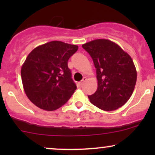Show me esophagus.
Segmentation results:
<instances>
[{"mask_svg": "<svg viewBox=\"0 0 155 155\" xmlns=\"http://www.w3.org/2000/svg\"><path fill=\"white\" fill-rule=\"evenodd\" d=\"M86 81H87V78H86V77H84L83 79L81 80V81H79V83H78V85H79V87H81V86H82V85H83V84Z\"/></svg>", "mask_w": 155, "mask_h": 155, "instance_id": "34e87169", "label": "esophagus"}]
</instances>
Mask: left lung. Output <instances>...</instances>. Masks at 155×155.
Masks as SVG:
<instances>
[{"label":"left lung","mask_w":155,"mask_h":155,"mask_svg":"<svg viewBox=\"0 0 155 155\" xmlns=\"http://www.w3.org/2000/svg\"><path fill=\"white\" fill-rule=\"evenodd\" d=\"M93 60L97 89L89 95L90 102L104 111H114L132 95L137 79L130 56L107 39H96L82 45Z\"/></svg>","instance_id":"8db88e82"}]
</instances>
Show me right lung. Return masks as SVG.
<instances>
[{
	"label": "right lung",
	"instance_id": "add662e5",
	"mask_svg": "<svg viewBox=\"0 0 155 155\" xmlns=\"http://www.w3.org/2000/svg\"><path fill=\"white\" fill-rule=\"evenodd\" d=\"M78 46L53 41L35 48L21 69L23 87L30 101L41 109L54 111L76 90L68 66Z\"/></svg>",
	"mask_w": 155,
	"mask_h": 155
}]
</instances>
